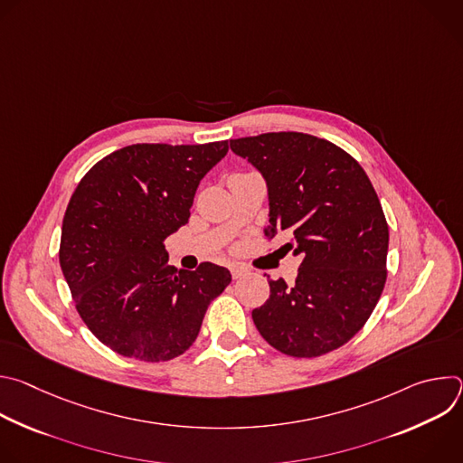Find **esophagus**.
Returning a JSON list of instances; mask_svg holds the SVG:
<instances>
[{"label":"esophagus","mask_w":463,"mask_h":463,"mask_svg":"<svg viewBox=\"0 0 463 463\" xmlns=\"http://www.w3.org/2000/svg\"><path fill=\"white\" fill-rule=\"evenodd\" d=\"M247 273H249V271H247V268L238 266V263H234V266H231V275H232V279H234V280H238V279L245 277Z\"/></svg>","instance_id":"1"}]
</instances>
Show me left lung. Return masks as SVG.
Masks as SVG:
<instances>
[{"label":"left lung","mask_w":463,"mask_h":463,"mask_svg":"<svg viewBox=\"0 0 463 463\" xmlns=\"http://www.w3.org/2000/svg\"><path fill=\"white\" fill-rule=\"evenodd\" d=\"M268 184V238L300 256L291 288L269 279L252 309L260 335L291 357H317L348 343L372 315L384 282L388 225L361 165L334 143L279 131L231 141Z\"/></svg>","instance_id":"1"}]
</instances>
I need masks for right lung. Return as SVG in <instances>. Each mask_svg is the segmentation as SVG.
I'll list each match as a JSON object with an SVG mask.
<instances>
[{"label":"right lung","instance_id":"obj_1","mask_svg":"<svg viewBox=\"0 0 463 463\" xmlns=\"http://www.w3.org/2000/svg\"><path fill=\"white\" fill-rule=\"evenodd\" d=\"M229 150L131 145L99 161L75 188L61 223L60 268L91 334L118 355L170 361L195 341L227 268L168 266L165 240L188 223L200 181Z\"/></svg>","mask_w":463,"mask_h":463}]
</instances>
